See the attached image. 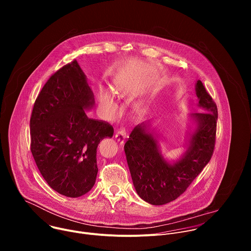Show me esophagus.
<instances>
[{"mask_svg":"<svg viewBox=\"0 0 251 251\" xmlns=\"http://www.w3.org/2000/svg\"><path fill=\"white\" fill-rule=\"evenodd\" d=\"M126 137H127V133H126L125 128H120L117 130V132L115 134V138L117 139V141L123 143L124 140L126 139Z\"/></svg>","mask_w":251,"mask_h":251,"instance_id":"34e87169","label":"esophagus"}]
</instances>
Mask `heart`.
<instances>
[{
  "label": "heart",
  "mask_w": 251,
  "mask_h": 251,
  "mask_svg": "<svg viewBox=\"0 0 251 251\" xmlns=\"http://www.w3.org/2000/svg\"><path fill=\"white\" fill-rule=\"evenodd\" d=\"M98 98L100 103L105 107L111 115H114L117 113L118 111V106L114 100L113 95L111 94V92L107 89H100L99 94H98Z\"/></svg>",
  "instance_id": "heart-1"
}]
</instances>
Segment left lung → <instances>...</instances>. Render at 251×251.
Masks as SVG:
<instances>
[{
    "label": "left lung",
    "mask_w": 251,
    "mask_h": 251,
    "mask_svg": "<svg viewBox=\"0 0 251 251\" xmlns=\"http://www.w3.org/2000/svg\"><path fill=\"white\" fill-rule=\"evenodd\" d=\"M198 107L204 112L190 115L186 151L173 163L161 153L159 136L150 121L138 124L124 145L133 185L145 201L161 205L186 192L188 187L209 162L216 143L218 108L201 80L196 83Z\"/></svg>",
    "instance_id": "left-lung-1"
}]
</instances>
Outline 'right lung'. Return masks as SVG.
<instances>
[{
	"instance_id": "right-lung-1",
	"label": "right lung",
	"mask_w": 251,
	"mask_h": 251,
	"mask_svg": "<svg viewBox=\"0 0 251 251\" xmlns=\"http://www.w3.org/2000/svg\"><path fill=\"white\" fill-rule=\"evenodd\" d=\"M94 94L78 62L52 75L34 102L30 117V151L49 186L60 195L78 198L95 184L100 141L113 127L87 116Z\"/></svg>"
}]
</instances>
